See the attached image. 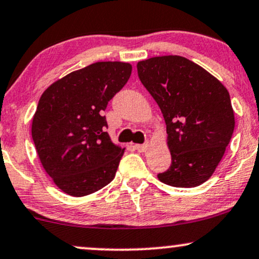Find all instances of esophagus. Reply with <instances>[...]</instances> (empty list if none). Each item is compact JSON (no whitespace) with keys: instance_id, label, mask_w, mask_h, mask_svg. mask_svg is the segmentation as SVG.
I'll return each mask as SVG.
<instances>
[{"instance_id":"esophagus-1","label":"esophagus","mask_w":259,"mask_h":259,"mask_svg":"<svg viewBox=\"0 0 259 259\" xmlns=\"http://www.w3.org/2000/svg\"><path fill=\"white\" fill-rule=\"evenodd\" d=\"M148 147H149V143L148 142L143 143V145H135L136 151H139V152H146L148 149Z\"/></svg>"}]
</instances>
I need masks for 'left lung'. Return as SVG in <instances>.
I'll list each match as a JSON object with an SVG mask.
<instances>
[{"label": "left lung", "instance_id": "1", "mask_svg": "<svg viewBox=\"0 0 259 259\" xmlns=\"http://www.w3.org/2000/svg\"><path fill=\"white\" fill-rule=\"evenodd\" d=\"M138 74L166 124L171 165L158 179L180 188L206 182L234 132L228 90L205 68L180 55L139 61Z\"/></svg>", "mask_w": 259, "mask_h": 259}]
</instances>
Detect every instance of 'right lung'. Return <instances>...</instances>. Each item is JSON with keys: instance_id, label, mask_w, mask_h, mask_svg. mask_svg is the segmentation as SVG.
Here are the masks:
<instances>
[{"instance_id": "obj_1", "label": "right lung", "mask_w": 259, "mask_h": 259, "mask_svg": "<svg viewBox=\"0 0 259 259\" xmlns=\"http://www.w3.org/2000/svg\"><path fill=\"white\" fill-rule=\"evenodd\" d=\"M132 70L127 62H95L58 79L40 96L32 140L43 169L66 194L89 195L116 176L125 148L105 132L102 112Z\"/></svg>"}]
</instances>
